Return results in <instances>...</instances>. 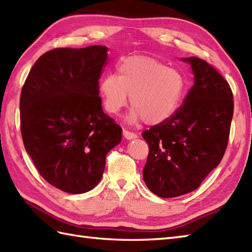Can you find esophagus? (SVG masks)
<instances>
[{"label":"esophagus","instance_id":"1","mask_svg":"<svg viewBox=\"0 0 252 252\" xmlns=\"http://www.w3.org/2000/svg\"><path fill=\"white\" fill-rule=\"evenodd\" d=\"M124 136L126 138V139H134L137 137V134L134 133V132H130L127 130H124Z\"/></svg>","mask_w":252,"mask_h":252}]
</instances>
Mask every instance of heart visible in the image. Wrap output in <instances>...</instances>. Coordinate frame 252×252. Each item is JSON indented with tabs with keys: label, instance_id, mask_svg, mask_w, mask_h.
I'll return each mask as SVG.
<instances>
[{
	"label": "heart",
	"instance_id": "obj_1",
	"mask_svg": "<svg viewBox=\"0 0 252 252\" xmlns=\"http://www.w3.org/2000/svg\"><path fill=\"white\" fill-rule=\"evenodd\" d=\"M118 75L108 73L99 79L98 92L105 109L116 115L127 104L130 124L146 120L159 125L176 113L185 91V79L177 69L151 57H126L117 66Z\"/></svg>",
	"mask_w": 252,
	"mask_h": 252
}]
</instances>
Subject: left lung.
I'll return each mask as SVG.
<instances>
[{"label": "left lung", "mask_w": 252, "mask_h": 252, "mask_svg": "<svg viewBox=\"0 0 252 252\" xmlns=\"http://www.w3.org/2000/svg\"><path fill=\"white\" fill-rule=\"evenodd\" d=\"M191 64L194 85L171 118L142 133L149 146L143 178L164 198L197 189L225 153L233 117V93L227 81L206 61Z\"/></svg>", "instance_id": "obj_1"}]
</instances>
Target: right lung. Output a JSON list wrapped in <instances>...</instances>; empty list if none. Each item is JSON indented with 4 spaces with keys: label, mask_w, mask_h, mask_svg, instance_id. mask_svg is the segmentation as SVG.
<instances>
[{
    "label": "right lung",
    "mask_w": 252,
    "mask_h": 252,
    "mask_svg": "<svg viewBox=\"0 0 252 252\" xmlns=\"http://www.w3.org/2000/svg\"><path fill=\"white\" fill-rule=\"evenodd\" d=\"M108 48H56L34 63L20 95L23 145L47 183L72 194L99 183L122 128L103 112L98 79Z\"/></svg>",
    "instance_id": "add662e5"
}]
</instances>
